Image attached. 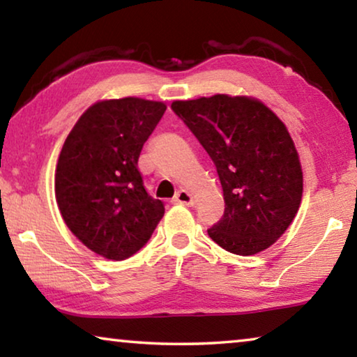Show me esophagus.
Listing matches in <instances>:
<instances>
[{
	"instance_id": "34e87169",
	"label": "esophagus",
	"mask_w": 357,
	"mask_h": 357,
	"mask_svg": "<svg viewBox=\"0 0 357 357\" xmlns=\"http://www.w3.org/2000/svg\"><path fill=\"white\" fill-rule=\"evenodd\" d=\"M174 203H179V205H194V199H192V195L189 194L188 190L181 189L176 195H174L173 199Z\"/></svg>"
}]
</instances>
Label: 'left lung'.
<instances>
[{"label":"left lung","mask_w":357,"mask_h":357,"mask_svg":"<svg viewBox=\"0 0 357 357\" xmlns=\"http://www.w3.org/2000/svg\"><path fill=\"white\" fill-rule=\"evenodd\" d=\"M172 109L211 157L222 185L224 216L208 235L238 256L267 250L296 218L303 190L284 123L248 97L173 101Z\"/></svg>","instance_id":"8db88e82"}]
</instances>
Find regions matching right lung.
Listing matches in <instances>:
<instances>
[{"instance_id": "1", "label": "right lung", "mask_w": 357, "mask_h": 357, "mask_svg": "<svg viewBox=\"0 0 357 357\" xmlns=\"http://www.w3.org/2000/svg\"><path fill=\"white\" fill-rule=\"evenodd\" d=\"M160 101H100L79 117L61 148L55 197L65 224L89 250L123 260L139 251L165 213L146 192L141 149L165 112Z\"/></svg>"}]
</instances>
